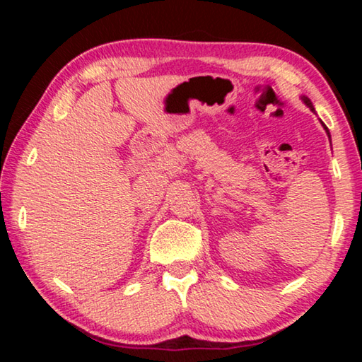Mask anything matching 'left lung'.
Here are the masks:
<instances>
[{
    "mask_svg": "<svg viewBox=\"0 0 362 362\" xmlns=\"http://www.w3.org/2000/svg\"><path fill=\"white\" fill-rule=\"evenodd\" d=\"M303 102L306 103V105H308L311 110H313V112H315V108H313V105H311V102L308 100V99H306V97H303ZM324 129H326L327 131V127L326 126H324ZM327 134H329V131H327Z\"/></svg>",
    "mask_w": 362,
    "mask_h": 362,
    "instance_id": "1",
    "label": "left lung"
}]
</instances>
